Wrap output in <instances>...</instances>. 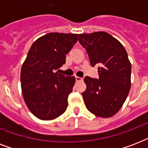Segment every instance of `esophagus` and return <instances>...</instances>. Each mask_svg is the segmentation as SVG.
Listing matches in <instances>:
<instances>
[{
    "mask_svg": "<svg viewBox=\"0 0 148 148\" xmlns=\"http://www.w3.org/2000/svg\"><path fill=\"white\" fill-rule=\"evenodd\" d=\"M75 79H76V81H83V78H81V77H77L76 76L75 77Z\"/></svg>",
    "mask_w": 148,
    "mask_h": 148,
    "instance_id": "obj_1",
    "label": "esophagus"
}]
</instances>
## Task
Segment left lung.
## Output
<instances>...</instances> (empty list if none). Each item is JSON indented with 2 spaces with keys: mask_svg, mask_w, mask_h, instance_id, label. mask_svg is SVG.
Returning a JSON list of instances; mask_svg holds the SVG:
<instances>
[{
  "mask_svg": "<svg viewBox=\"0 0 148 148\" xmlns=\"http://www.w3.org/2000/svg\"><path fill=\"white\" fill-rule=\"evenodd\" d=\"M90 65L99 64V78L85 77L82 93L86 108L97 117H112L121 108L131 88V64L124 46L107 32L79 34Z\"/></svg>",
  "mask_w": 148,
  "mask_h": 148,
  "instance_id": "8db88e82",
  "label": "left lung"
}]
</instances>
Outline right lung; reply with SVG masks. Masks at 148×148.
<instances>
[{
    "instance_id": "obj_1",
    "label": "right lung",
    "mask_w": 148,
    "mask_h": 148,
    "mask_svg": "<svg viewBox=\"0 0 148 148\" xmlns=\"http://www.w3.org/2000/svg\"><path fill=\"white\" fill-rule=\"evenodd\" d=\"M76 34L49 33L36 40L22 65L21 83L24 101L35 117L48 121L64 113L75 77L55 72L77 41Z\"/></svg>"
}]
</instances>
